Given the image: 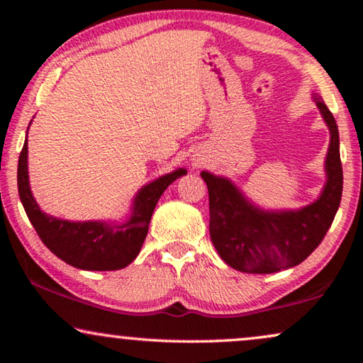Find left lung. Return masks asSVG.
I'll return each instance as SVG.
<instances>
[{
  "mask_svg": "<svg viewBox=\"0 0 363 363\" xmlns=\"http://www.w3.org/2000/svg\"><path fill=\"white\" fill-rule=\"evenodd\" d=\"M330 130L327 184L314 203L296 211H264L225 177L201 173L210 195V235L223 261L240 272L272 274L303 262L327 235L342 195L340 134L320 96H312Z\"/></svg>",
  "mask_w": 363,
  "mask_h": 363,
  "instance_id": "left-lung-1",
  "label": "left lung"
}]
</instances>
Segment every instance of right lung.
<instances>
[{"mask_svg": "<svg viewBox=\"0 0 363 363\" xmlns=\"http://www.w3.org/2000/svg\"><path fill=\"white\" fill-rule=\"evenodd\" d=\"M27 157L28 145L26 139L17 164V187L30 223L51 253L83 270H118L136 259L160 196L171 182L187 173L179 168L144 186L134 199L131 216L125 223H72L52 218L40 210L30 190Z\"/></svg>", "mask_w": 363, "mask_h": 363, "instance_id": "right-lung-1", "label": "right lung"}]
</instances>
